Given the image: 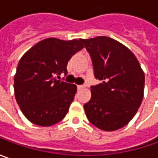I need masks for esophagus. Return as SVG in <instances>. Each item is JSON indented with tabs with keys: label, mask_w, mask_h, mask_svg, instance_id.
<instances>
[{
	"label": "esophagus",
	"mask_w": 158,
	"mask_h": 158,
	"mask_svg": "<svg viewBox=\"0 0 158 158\" xmlns=\"http://www.w3.org/2000/svg\"><path fill=\"white\" fill-rule=\"evenodd\" d=\"M84 88H85V85H78V86H77V89H82Z\"/></svg>",
	"instance_id": "esophagus-1"
}]
</instances>
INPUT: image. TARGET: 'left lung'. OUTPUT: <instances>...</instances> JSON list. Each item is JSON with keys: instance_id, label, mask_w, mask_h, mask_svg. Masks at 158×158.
<instances>
[{"instance_id": "obj_1", "label": "left lung", "mask_w": 158, "mask_h": 158, "mask_svg": "<svg viewBox=\"0 0 158 158\" xmlns=\"http://www.w3.org/2000/svg\"><path fill=\"white\" fill-rule=\"evenodd\" d=\"M89 53L94 76L101 83L91 86L84 105L89 121L104 131H114L130 121L142 104L145 76L135 54L106 36L81 40Z\"/></svg>"}]
</instances>
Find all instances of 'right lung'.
Masks as SVG:
<instances>
[{
	"instance_id": "1",
	"label": "right lung",
	"mask_w": 158,
	"mask_h": 158,
	"mask_svg": "<svg viewBox=\"0 0 158 158\" xmlns=\"http://www.w3.org/2000/svg\"><path fill=\"white\" fill-rule=\"evenodd\" d=\"M83 47L81 40L49 38L20 59L14 77L15 100L31 123L50 127L66 116L77 87L57 78L61 73L67 75L70 58Z\"/></svg>"
}]
</instances>
